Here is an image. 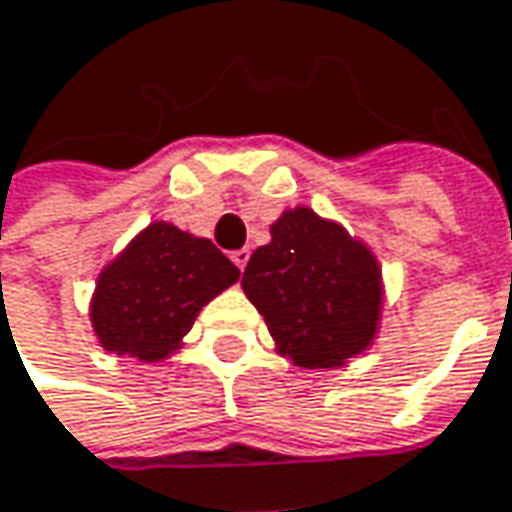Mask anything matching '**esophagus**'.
Listing matches in <instances>:
<instances>
[{"label": "esophagus", "instance_id": "34e87169", "mask_svg": "<svg viewBox=\"0 0 512 512\" xmlns=\"http://www.w3.org/2000/svg\"><path fill=\"white\" fill-rule=\"evenodd\" d=\"M230 259H233V265H236V268L244 270L247 268V262H250V250H247V247H239V250H233V253H230Z\"/></svg>", "mask_w": 512, "mask_h": 512}]
</instances>
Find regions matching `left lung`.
Listing matches in <instances>:
<instances>
[{"instance_id": "left-lung-1", "label": "left lung", "mask_w": 512, "mask_h": 512, "mask_svg": "<svg viewBox=\"0 0 512 512\" xmlns=\"http://www.w3.org/2000/svg\"><path fill=\"white\" fill-rule=\"evenodd\" d=\"M270 236L250 256L242 288L279 354L331 369L369 348L380 320V268L369 250L308 207L282 213Z\"/></svg>"}]
</instances>
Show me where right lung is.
I'll use <instances>...</instances> for the list:
<instances>
[{
    "instance_id": "1",
    "label": "right lung",
    "mask_w": 512,
    "mask_h": 512,
    "mask_svg": "<svg viewBox=\"0 0 512 512\" xmlns=\"http://www.w3.org/2000/svg\"><path fill=\"white\" fill-rule=\"evenodd\" d=\"M239 279L210 239L155 221L100 273L91 322L106 351L158 363L187 337L198 311Z\"/></svg>"
}]
</instances>
